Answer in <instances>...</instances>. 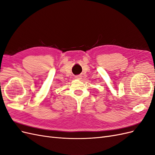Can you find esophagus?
I'll return each instance as SVG.
<instances>
[{
    "label": "esophagus",
    "mask_w": 155,
    "mask_h": 155,
    "mask_svg": "<svg viewBox=\"0 0 155 155\" xmlns=\"http://www.w3.org/2000/svg\"><path fill=\"white\" fill-rule=\"evenodd\" d=\"M76 78L77 79H81V76H76Z\"/></svg>",
    "instance_id": "1"
}]
</instances>
